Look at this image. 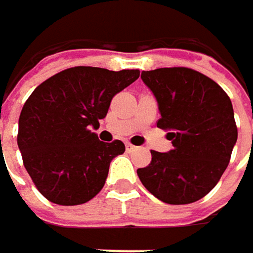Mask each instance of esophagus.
Here are the masks:
<instances>
[{"instance_id":"34e87169","label":"esophagus","mask_w":253,"mask_h":253,"mask_svg":"<svg viewBox=\"0 0 253 253\" xmlns=\"http://www.w3.org/2000/svg\"><path fill=\"white\" fill-rule=\"evenodd\" d=\"M126 149L127 151H134V149H136V146H134V145H131V143H128V142H126Z\"/></svg>"}]
</instances>
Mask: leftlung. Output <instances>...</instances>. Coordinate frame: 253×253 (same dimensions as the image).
I'll return each instance as SVG.
<instances>
[{"label":"left lung","instance_id":"obj_1","mask_svg":"<svg viewBox=\"0 0 253 253\" xmlns=\"http://www.w3.org/2000/svg\"><path fill=\"white\" fill-rule=\"evenodd\" d=\"M154 93L173 149L151 151V164L137 170L142 184L160 201L192 204L210 193L226 171L237 140L227 93L214 80L186 67L142 72Z\"/></svg>","mask_w":253,"mask_h":253}]
</instances>
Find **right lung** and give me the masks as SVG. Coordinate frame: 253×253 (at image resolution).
<instances>
[{
	"mask_svg": "<svg viewBox=\"0 0 253 253\" xmlns=\"http://www.w3.org/2000/svg\"><path fill=\"white\" fill-rule=\"evenodd\" d=\"M139 70L72 67L41 83L19 119L17 145L38 190L58 205H80L104 187L110 163L126 148L101 142L90 128L108 113L113 96Z\"/></svg>",
	"mask_w": 253,
	"mask_h": 253,
	"instance_id": "obj_1",
	"label": "right lung"
}]
</instances>
